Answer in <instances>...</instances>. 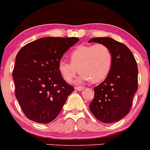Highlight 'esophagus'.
Segmentation results:
<instances>
[{
    "label": "esophagus",
    "mask_w": 150,
    "mask_h": 150,
    "mask_svg": "<svg viewBox=\"0 0 150 150\" xmlns=\"http://www.w3.org/2000/svg\"><path fill=\"white\" fill-rule=\"evenodd\" d=\"M75 89H76V90H78V91H82V90L84 88V87H83V86H80L75 87Z\"/></svg>",
    "instance_id": "34e87169"
}]
</instances>
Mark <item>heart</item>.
<instances>
[{"label":"heart","mask_w":150,"mask_h":150,"mask_svg":"<svg viewBox=\"0 0 150 150\" xmlns=\"http://www.w3.org/2000/svg\"><path fill=\"white\" fill-rule=\"evenodd\" d=\"M70 63L61 60L58 69L66 82H71L79 71L81 72L75 82L88 81L98 83L108 75L113 64V56L105 45H80L75 47L69 56Z\"/></svg>","instance_id":"1"}]
</instances>
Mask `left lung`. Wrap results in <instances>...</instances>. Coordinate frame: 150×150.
I'll use <instances>...</instances> for the list:
<instances>
[{
    "instance_id": "obj_1",
    "label": "left lung",
    "mask_w": 150,
    "mask_h": 150,
    "mask_svg": "<svg viewBox=\"0 0 150 150\" xmlns=\"http://www.w3.org/2000/svg\"><path fill=\"white\" fill-rule=\"evenodd\" d=\"M88 42L105 45L113 56L111 69L107 78L94 88L89 104L93 115L104 123L120 121L129 113L138 89V67L130 49L109 37L92 38Z\"/></svg>"
}]
</instances>
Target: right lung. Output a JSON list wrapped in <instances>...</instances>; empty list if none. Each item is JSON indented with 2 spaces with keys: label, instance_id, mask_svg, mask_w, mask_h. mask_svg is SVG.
<instances>
[{
  "label": "right lung",
  "instance_id": "add662e5",
  "mask_svg": "<svg viewBox=\"0 0 150 150\" xmlns=\"http://www.w3.org/2000/svg\"><path fill=\"white\" fill-rule=\"evenodd\" d=\"M78 40L76 37L41 38L17 53L12 72L15 96L28 119L46 124L59 114L74 87L63 79L58 64Z\"/></svg>",
  "mask_w": 150,
  "mask_h": 150
}]
</instances>
